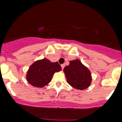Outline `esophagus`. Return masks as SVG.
Segmentation results:
<instances>
[{"label": "esophagus", "mask_w": 122, "mask_h": 122, "mask_svg": "<svg viewBox=\"0 0 122 122\" xmlns=\"http://www.w3.org/2000/svg\"><path fill=\"white\" fill-rule=\"evenodd\" d=\"M61 68H62V69H63L64 68V67H65V64H61Z\"/></svg>", "instance_id": "34e87169"}]
</instances>
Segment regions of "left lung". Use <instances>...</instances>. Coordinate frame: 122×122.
Masks as SVG:
<instances>
[{
  "instance_id": "obj_1",
  "label": "left lung",
  "mask_w": 122,
  "mask_h": 122,
  "mask_svg": "<svg viewBox=\"0 0 122 122\" xmlns=\"http://www.w3.org/2000/svg\"><path fill=\"white\" fill-rule=\"evenodd\" d=\"M64 69L67 82L73 88L84 90L91 85L92 76L90 71L78 60L70 61Z\"/></svg>"
}]
</instances>
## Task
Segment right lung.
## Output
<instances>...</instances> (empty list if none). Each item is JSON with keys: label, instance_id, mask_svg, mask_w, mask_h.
<instances>
[{"label": "right lung", "instance_id": "right-lung-1", "mask_svg": "<svg viewBox=\"0 0 122 122\" xmlns=\"http://www.w3.org/2000/svg\"><path fill=\"white\" fill-rule=\"evenodd\" d=\"M61 67L58 62H51L44 58L32 64L27 73V80L34 87H42L51 81L55 72H60Z\"/></svg>", "mask_w": 122, "mask_h": 122}]
</instances>
